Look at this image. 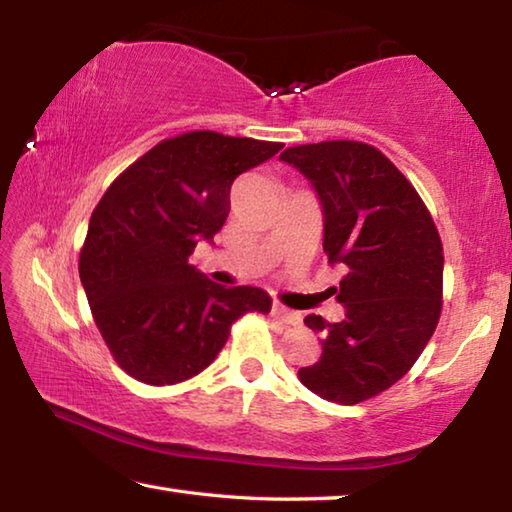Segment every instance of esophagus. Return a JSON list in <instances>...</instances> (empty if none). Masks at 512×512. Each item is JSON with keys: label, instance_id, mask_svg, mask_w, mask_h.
<instances>
[{"label": "esophagus", "instance_id": "esophagus-1", "mask_svg": "<svg viewBox=\"0 0 512 512\" xmlns=\"http://www.w3.org/2000/svg\"><path fill=\"white\" fill-rule=\"evenodd\" d=\"M273 318L275 320H280L282 325H300V314L298 311H291V309H287V307H282V305H273Z\"/></svg>", "mask_w": 512, "mask_h": 512}]
</instances>
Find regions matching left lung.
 Wrapping results in <instances>:
<instances>
[{"label":"left lung","mask_w":512,"mask_h":512,"mask_svg":"<svg viewBox=\"0 0 512 512\" xmlns=\"http://www.w3.org/2000/svg\"><path fill=\"white\" fill-rule=\"evenodd\" d=\"M280 160L316 187L325 214L323 250L348 275L332 287L345 316L316 314L320 357L298 370L311 393L359 404L400 381L436 332L443 311V241L427 205L375 146L329 140L289 146Z\"/></svg>","instance_id":"1"}]
</instances>
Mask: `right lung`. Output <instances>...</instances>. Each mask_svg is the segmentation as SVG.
I'll use <instances>...</instances> for the list:
<instances>
[{
	"label": "right lung",
	"mask_w": 512,
	"mask_h": 512,
	"mask_svg": "<svg viewBox=\"0 0 512 512\" xmlns=\"http://www.w3.org/2000/svg\"><path fill=\"white\" fill-rule=\"evenodd\" d=\"M280 142L189 131L169 137L112 180L94 207L79 275L112 359L133 379L171 386L216 359L248 311L268 314L257 287H221L189 264L228 219L239 173Z\"/></svg>",
	"instance_id": "right-lung-1"
}]
</instances>
